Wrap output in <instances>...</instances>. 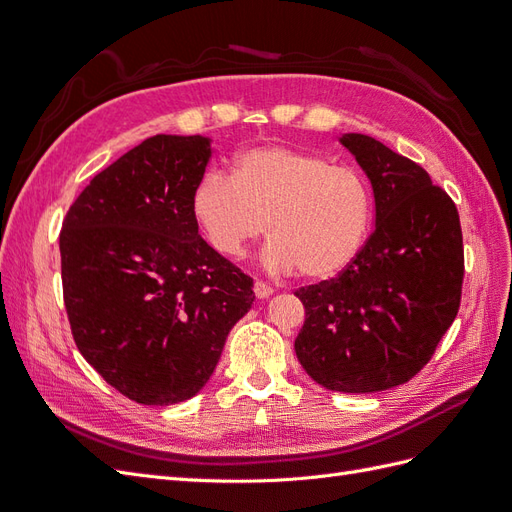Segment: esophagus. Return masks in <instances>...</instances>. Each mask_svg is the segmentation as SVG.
Wrapping results in <instances>:
<instances>
[{
	"instance_id": "esophagus-1",
	"label": "esophagus",
	"mask_w": 512,
	"mask_h": 512,
	"mask_svg": "<svg viewBox=\"0 0 512 512\" xmlns=\"http://www.w3.org/2000/svg\"><path fill=\"white\" fill-rule=\"evenodd\" d=\"M254 294H256L258 299H267V297H271V294H273V288L267 282L256 280L254 282Z\"/></svg>"
}]
</instances>
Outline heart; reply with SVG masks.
<instances>
[{
	"label": "heart",
	"instance_id": "b5f03b06",
	"mask_svg": "<svg viewBox=\"0 0 512 512\" xmlns=\"http://www.w3.org/2000/svg\"><path fill=\"white\" fill-rule=\"evenodd\" d=\"M192 218L213 252L239 258L265 228V265L327 280L346 269L371 224V190L354 166L314 151L262 145L241 151L230 177L209 170L190 200Z\"/></svg>",
	"mask_w": 512,
	"mask_h": 512
}]
</instances>
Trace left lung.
Returning <instances> with one entry per match:
<instances>
[{
  "mask_svg": "<svg viewBox=\"0 0 512 512\" xmlns=\"http://www.w3.org/2000/svg\"><path fill=\"white\" fill-rule=\"evenodd\" d=\"M342 145L374 188L376 228L337 277L294 292L305 307L294 352L324 389L376 393L412 380L453 324L463 237L453 198L425 168L365 134Z\"/></svg>",
  "mask_w": 512,
  "mask_h": 512,
  "instance_id": "8db88e82",
  "label": "left lung"
}]
</instances>
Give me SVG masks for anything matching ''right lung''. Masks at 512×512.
<instances>
[{
  "label": "right lung",
  "mask_w": 512,
  "mask_h": 512,
  "mask_svg": "<svg viewBox=\"0 0 512 512\" xmlns=\"http://www.w3.org/2000/svg\"><path fill=\"white\" fill-rule=\"evenodd\" d=\"M209 138L158 134L98 173L59 232L76 348L143 406L194 397L254 301V280L198 235Z\"/></svg>",
  "instance_id": "add662e5"
}]
</instances>
